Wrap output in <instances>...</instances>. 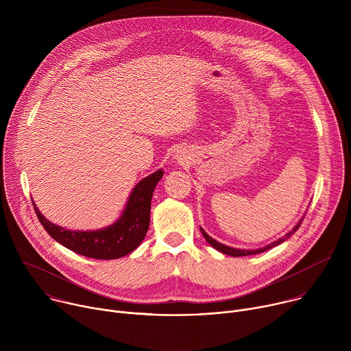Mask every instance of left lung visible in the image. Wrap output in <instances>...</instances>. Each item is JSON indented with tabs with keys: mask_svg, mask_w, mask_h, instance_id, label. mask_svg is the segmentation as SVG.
I'll use <instances>...</instances> for the list:
<instances>
[{
	"mask_svg": "<svg viewBox=\"0 0 351 351\" xmlns=\"http://www.w3.org/2000/svg\"><path fill=\"white\" fill-rule=\"evenodd\" d=\"M304 218V217H303ZM303 218L300 219L297 223H295V226L290 230V232H287L283 237H280V239H278V240H275V241H272V243H269V244H267V245H264V247H260V248H253V250H243V248H234V247H230V245H226V244H222V243H219V241H217L215 239H213L210 234H207V232L203 229V228H199V230H202V233H203V236H204V239L215 248V250H218V252H221V253H223V254H228V256H232V257H244V256H254V254H260V253H264V252H267V250H269V248H272V247H275V245H279L280 243H283V241H286L298 228H300V225H302V222H303Z\"/></svg>",
	"mask_w": 351,
	"mask_h": 351,
	"instance_id": "left-lung-1",
	"label": "left lung"
}]
</instances>
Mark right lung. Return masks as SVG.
<instances>
[{"label":"right lung","mask_w":351,"mask_h":351,"mask_svg":"<svg viewBox=\"0 0 351 351\" xmlns=\"http://www.w3.org/2000/svg\"><path fill=\"white\" fill-rule=\"evenodd\" d=\"M164 171L141 179L132 190L121 217L111 225L95 230H72L49 222L33 202L34 211L45 232L64 247L84 257L95 260H117L141 244L149 226V210L157 183Z\"/></svg>","instance_id":"add662e5"}]
</instances>
